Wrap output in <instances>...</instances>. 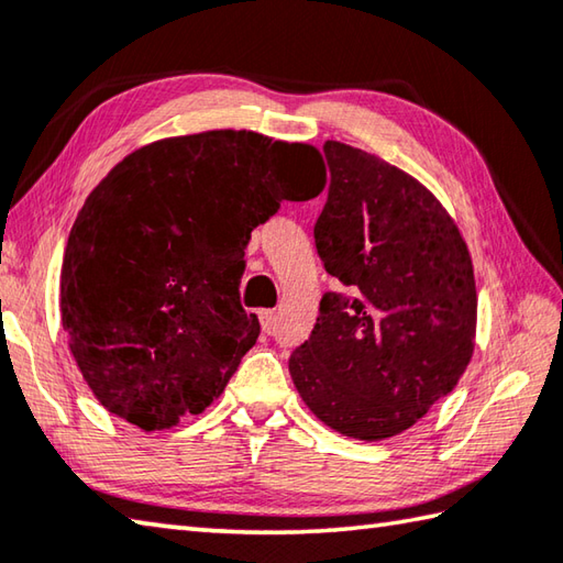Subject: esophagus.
I'll return each mask as SVG.
<instances>
[{
  "label": "esophagus",
  "mask_w": 563,
  "mask_h": 563,
  "mask_svg": "<svg viewBox=\"0 0 563 563\" xmlns=\"http://www.w3.org/2000/svg\"><path fill=\"white\" fill-rule=\"evenodd\" d=\"M258 322H261L263 332L271 334V329L275 327V312H273V310H261V312H258Z\"/></svg>",
  "instance_id": "esophagus-1"
}]
</instances>
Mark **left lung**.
<instances>
[{"label": "left lung", "instance_id": "obj_1", "mask_svg": "<svg viewBox=\"0 0 563 563\" xmlns=\"http://www.w3.org/2000/svg\"><path fill=\"white\" fill-rule=\"evenodd\" d=\"M329 190L314 246L339 292L290 354L305 405L361 442L410 429L456 388L476 339V280L454 219L395 165L324 143Z\"/></svg>", "mask_w": 563, "mask_h": 563}]
</instances>
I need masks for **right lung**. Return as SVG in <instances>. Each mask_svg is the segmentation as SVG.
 Listing matches in <instances>:
<instances>
[{"label": "right lung", "instance_id": "add662e5", "mask_svg": "<svg viewBox=\"0 0 563 563\" xmlns=\"http://www.w3.org/2000/svg\"><path fill=\"white\" fill-rule=\"evenodd\" d=\"M322 187L317 148L256 131L163 139L114 165L60 271L63 329L95 398L146 432L212 405L261 334L239 295L251 231Z\"/></svg>", "mask_w": 563, "mask_h": 563}]
</instances>
